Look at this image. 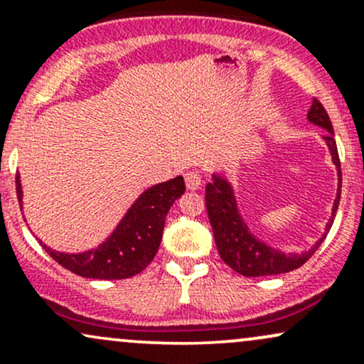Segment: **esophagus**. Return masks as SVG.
<instances>
[{"label":"esophagus","mask_w":364,"mask_h":364,"mask_svg":"<svg viewBox=\"0 0 364 364\" xmlns=\"http://www.w3.org/2000/svg\"><path fill=\"white\" fill-rule=\"evenodd\" d=\"M185 183H186L188 190L196 191L200 186H202V178H200L198 173H193V171H190V173L185 174Z\"/></svg>","instance_id":"34e87169"}]
</instances>
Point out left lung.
<instances>
[{
    "label": "left lung",
    "mask_w": 364,
    "mask_h": 364,
    "mask_svg": "<svg viewBox=\"0 0 364 364\" xmlns=\"http://www.w3.org/2000/svg\"><path fill=\"white\" fill-rule=\"evenodd\" d=\"M308 121L315 127L325 129L321 135L325 145H327L330 157H332L333 166L337 171V193L333 200L332 212H330L328 223L325 225V232L318 237L311 248L303 250V252H282V250L274 248L265 241H262L257 235L250 231V225L246 224L240 207H237L236 190L232 181L229 179L224 171H214L212 173V181L207 183L205 188V202L208 220H210L212 231H214L215 245L219 250L220 258L228 263L232 270L245 277H265V275H279L291 272V270L301 267L304 262L310 260L313 253L318 250L321 241L325 240L327 232L332 228L336 212L339 208L341 200V186H342V173L339 154H337L336 139H333V128L325 107L313 99V104L308 111Z\"/></svg>",
    "instance_id": "8db88e82"
}]
</instances>
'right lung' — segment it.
<instances>
[{"mask_svg": "<svg viewBox=\"0 0 364 364\" xmlns=\"http://www.w3.org/2000/svg\"><path fill=\"white\" fill-rule=\"evenodd\" d=\"M185 193L183 176L157 183L136 196L116 228L95 248L78 253L58 252L44 246L49 257L70 272L87 279H128L140 274L156 257L164 231L166 215L173 203ZM16 196L23 208V190L20 174H16Z\"/></svg>", "mask_w": 364, "mask_h": 364, "instance_id": "1", "label": "right lung"}]
</instances>
